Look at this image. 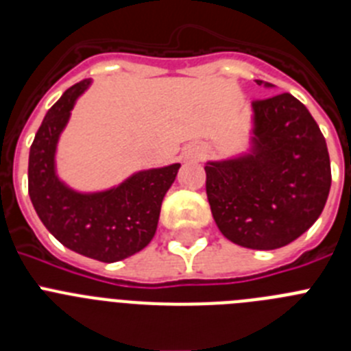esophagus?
<instances>
[{"mask_svg": "<svg viewBox=\"0 0 351 351\" xmlns=\"http://www.w3.org/2000/svg\"><path fill=\"white\" fill-rule=\"evenodd\" d=\"M200 156H202V153H200V149H197V147H188L184 151L186 160H198Z\"/></svg>", "mask_w": 351, "mask_h": 351, "instance_id": "obj_1", "label": "esophagus"}]
</instances>
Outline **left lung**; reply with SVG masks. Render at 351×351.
I'll return each mask as SVG.
<instances>
[{
	"label": "left lung",
	"instance_id": "left-lung-1",
	"mask_svg": "<svg viewBox=\"0 0 351 351\" xmlns=\"http://www.w3.org/2000/svg\"><path fill=\"white\" fill-rule=\"evenodd\" d=\"M251 107L246 153L204 167L207 200L228 241L250 250H278L300 237L324 210L330 160L316 121L295 96L283 93Z\"/></svg>",
	"mask_w": 351,
	"mask_h": 351
}]
</instances>
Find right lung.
Here are the masks:
<instances>
[{"label":"right lung","instance_id":"right-lung-1","mask_svg":"<svg viewBox=\"0 0 351 351\" xmlns=\"http://www.w3.org/2000/svg\"><path fill=\"white\" fill-rule=\"evenodd\" d=\"M91 86L80 80L63 93L42 121L29 149L27 188L38 218L68 250L105 263L144 250L156 234L163 197L181 163L138 170L101 191H77L56 172V151L77 98Z\"/></svg>","mask_w":351,"mask_h":351}]
</instances>
